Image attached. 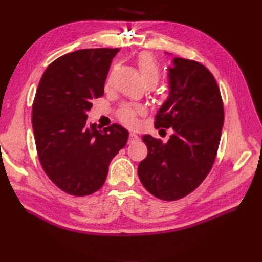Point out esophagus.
Wrapping results in <instances>:
<instances>
[{
    "label": "esophagus",
    "instance_id": "obj_1",
    "mask_svg": "<svg viewBox=\"0 0 262 262\" xmlns=\"http://www.w3.org/2000/svg\"><path fill=\"white\" fill-rule=\"evenodd\" d=\"M138 140V135L136 134V133H129V142L130 143H133V142H135V141H137Z\"/></svg>",
    "mask_w": 262,
    "mask_h": 262
}]
</instances>
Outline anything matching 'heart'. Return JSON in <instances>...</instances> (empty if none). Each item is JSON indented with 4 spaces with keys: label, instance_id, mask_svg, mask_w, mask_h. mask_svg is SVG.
<instances>
[{
    "label": "heart",
    "instance_id": "obj_1",
    "mask_svg": "<svg viewBox=\"0 0 262 262\" xmlns=\"http://www.w3.org/2000/svg\"><path fill=\"white\" fill-rule=\"evenodd\" d=\"M137 64H138V70H140V73L144 82L148 80L158 82L159 74H160L159 64L151 54L142 53L140 56H138ZM110 81H111V75L109 76V79L107 81L108 84L110 83ZM143 113L144 110L142 107H140V105L126 104L118 110L117 117H118V119L124 125L128 127H133L136 125L138 115H142Z\"/></svg>",
    "mask_w": 262,
    "mask_h": 262
}]
</instances>
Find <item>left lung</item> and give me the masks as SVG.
Returning <instances> with one entry per match:
<instances>
[{
  "label": "left lung",
  "mask_w": 262,
  "mask_h": 262,
  "mask_svg": "<svg viewBox=\"0 0 262 262\" xmlns=\"http://www.w3.org/2000/svg\"><path fill=\"white\" fill-rule=\"evenodd\" d=\"M169 68V98L155 116V128H170L169 141L144 135L147 157L138 177L159 199L192 192L211 169L224 124V107L213 74L198 62L174 57ZM164 130V129H163Z\"/></svg>",
  "instance_id": "obj_1"
}]
</instances>
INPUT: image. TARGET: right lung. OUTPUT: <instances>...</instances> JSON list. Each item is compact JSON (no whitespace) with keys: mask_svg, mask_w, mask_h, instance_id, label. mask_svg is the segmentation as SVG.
<instances>
[{"mask_svg":"<svg viewBox=\"0 0 262 262\" xmlns=\"http://www.w3.org/2000/svg\"><path fill=\"white\" fill-rule=\"evenodd\" d=\"M118 48L80 49L48 66L32 103V129L39 161L60 190L88 196L103 186L109 163L128 140L118 124L88 125L92 100L103 96Z\"/></svg>","mask_w":262,"mask_h":262,"instance_id":"add662e5","label":"right lung"}]
</instances>
